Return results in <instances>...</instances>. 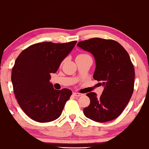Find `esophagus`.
Listing matches in <instances>:
<instances>
[{"instance_id": "obj_1", "label": "esophagus", "mask_w": 149, "mask_h": 149, "mask_svg": "<svg viewBox=\"0 0 149 149\" xmlns=\"http://www.w3.org/2000/svg\"><path fill=\"white\" fill-rule=\"evenodd\" d=\"M73 95H74V96H76V97H80V96H81V95H83L82 93H77V92H74V93H73Z\"/></svg>"}]
</instances>
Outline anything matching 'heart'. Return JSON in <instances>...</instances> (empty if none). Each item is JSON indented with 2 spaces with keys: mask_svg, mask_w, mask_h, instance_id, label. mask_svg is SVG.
I'll use <instances>...</instances> for the list:
<instances>
[{
  "mask_svg": "<svg viewBox=\"0 0 149 149\" xmlns=\"http://www.w3.org/2000/svg\"><path fill=\"white\" fill-rule=\"evenodd\" d=\"M85 56V54H82V55H79L78 56Z\"/></svg>",
  "mask_w": 149,
  "mask_h": 149,
  "instance_id": "obj_1",
  "label": "heart"
}]
</instances>
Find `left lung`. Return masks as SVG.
<instances>
[{
	"instance_id": "8db88e82",
	"label": "left lung",
	"mask_w": 149,
	"mask_h": 149,
	"mask_svg": "<svg viewBox=\"0 0 149 149\" xmlns=\"http://www.w3.org/2000/svg\"><path fill=\"white\" fill-rule=\"evenodd\" d=\"M95 59L93 79L100 81L104 90L100 97L87 93L90 104L83 109L85 117L100 123L110 121L121 115L134 91L135 72L129 54L119 42L100 38L78 42Z\"/></svg>"
}]
</instances>
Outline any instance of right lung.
<instances>
[{
  "mask_svg": "<svg viewBox=\"0 0 149 149\" xmlns=\"http://www.w3.org/2000/svg\"><path fill=\"white\" fill-rule=\"evenodd\" d=\"M76 43L39 42L22 51L16 59L11 74L13 91L21 109L32 119L46 123L62 114L72 91L55 89L50 74L57 72Z\"/></svg>",
  "mask_w": 149,
  "mask_h": 149,
  "instance_id": "1",
  "label": "right lung"
}]
</instances>
